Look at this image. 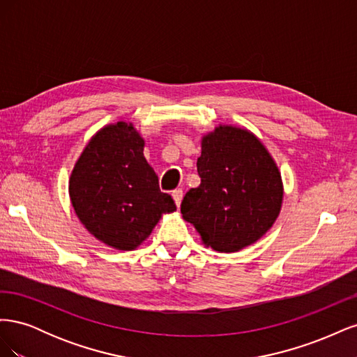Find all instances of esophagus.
Segmentation results:
<instances>
[{
    "instance_id": "1",
    "label": "esophagus",
    "mask_w": 357,
    "mask_h": 357,
    "mask_svg": "<svg viewBox=\"0 0 357 357\" xmlns=\"http://www.w3.org/2000/svg\"><path fill=\"white\" fill-rule=\"evenodd\" d=\"M172 198H174L177 207H180L181 199H183V189H176L174 192H172Z\"/></svg>"
}]
</instances>
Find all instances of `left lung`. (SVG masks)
Masks as SVG:
<instances>
[{
  "mask_svg": "<svg viewBox=\"0 0 357 357\" xmlns=\"http://www.w3.org/2000/svg\"><path fill=\"white\" fill-rule=\"evenodd\" d=\"M201 147V185L183 198V219L213 250L238 252L274 225L283 201L282 176L265 146L247 129L218 126L202 138Z\"/></svg>",
  "mask_w": 357,
  "mask_h": 357,
  "instance_id": "1",
  "label": "left lung"
}]
</instances>
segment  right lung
Returning <instances> with one entry per match:
<instances>
[{
  "mask_svg": "<svg viewBox=\"0 0 357 357\" xmlns=\"http://www.w3.org/2000/svg\"><path fill=\"white\" fill-rule=\"evenodd\" d=\"M143 149L144 139L132 125H109L92 137L70 177L77 218L95 238L117 250H134L162 214L176 211Z\"/></svg>",
  "mask_w": 357,
  "mask_h": 357,
  "instance_id": "obj_1",
  "label": "right lung"
}]
</instances>
